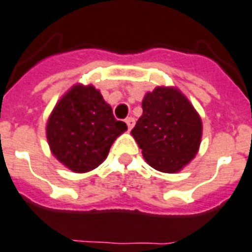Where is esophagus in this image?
<instances>
[{
    "label": "esophagus",
    "mask_w": 252,
    "mask_h": 252,
    "mask_svg": "<svg viewBox=\"0 0 252 252\" xmlns=\"http://www.w3.org/2000/svg\"><path fill=\"white\" fill-rule=\"evenodd\" d=\"M126 126H128V129H132L133 126H134V118H132V116L126 118Z\"/></svg>",
    "instance_id": "1"
}]
</instances>
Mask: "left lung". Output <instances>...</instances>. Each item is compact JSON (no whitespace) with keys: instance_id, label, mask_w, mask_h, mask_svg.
<instances>
[{"instance_id":"obj_1","label":"left lung","mask_w":252,"mask_h":252,"mask_svg":"<svg viewBox=\"0 0 252 252\" xmlns=\"http://www.w3.org/2000/svg\"><path fill=\"white\" fill-rule=\"evenodd\" d=\"M132 136L146 161L160 172H177L197 154L202 122L190 102L173 88H155L142 101Z\"/></svg>"}]
</instances>
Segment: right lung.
<instances>
[{
    "label": "right lung",
    "mask_w": 252,
    "mask_h": 252,
    "mask_svg": "<svg viewBox=\"0 0 252 252\" xmlns=\"http://www.w3.org/2000/svg\"><path fill=\"white\" fill-rule=\"evenodd\" d=\"M126 129V123L115 119L111 106L95 88L76 85L53 110L46 134L57 159L80 173L101 164Z\"/></svg>",
    "instance_id": "obj_1"
}]
</instances>
